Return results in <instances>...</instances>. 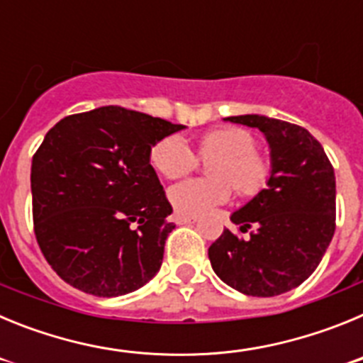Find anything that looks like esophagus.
I'll return each instance as SVG.
<instances>
[{
  "label": "esophagus",
  "mask_w": 363,
  "mask_h": 363,
  "mask_svg": "<svg viewBox=\"0 0 363 363\" xmlns=\"http://www.w3.org/2000/svg\"><path fill=\"white\" fill-rule=\"evenodd\" d=\"M174 223L178 225H187V223H196L198 218L196 216H187V214H182V213H174Z\"/></svg>",
  "instance_id": "1"
}]
</instances>
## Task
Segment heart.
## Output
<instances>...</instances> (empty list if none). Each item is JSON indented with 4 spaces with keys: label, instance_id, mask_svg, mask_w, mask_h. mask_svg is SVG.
Listing matches in <instances>:
<instances>
[{
    "label": "heart",
    "instance_id": "obj_1",
    "mask_svg": "<svg viewBox=\"0 0 363 363\" xmlns=\"http://www.w3.org/2000/svg\"><path fill=\"white\" fill-rule=\"evenodd\" d=\"M200 158L209 160L205 171L211 178L185 179L169 189V201L178 213L198 216L225 203L233 187L240 196H252L269 178V162L256 150V140L240 127H220L198 142ZM150 165L167 179L187 174L196 158L179 136H167L150 149Z\"/></svg>",
    "mask_w": 363,
    "mask_h": 363
}]
</instances>
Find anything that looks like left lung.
Returning a JSON list of instances; mask_svg holds the SVG:
<instances>
[{"mask_svg":"<svg viewBox=\"0 0 363 363\" xmlns=\"http://www.w3.org/2000/svg\"><path fill=\"white\" fill-rule=\"evenodd\" d=\"M259 129L271 147V178L230 214L238 236L225 229L209 247L214 272L247 296H278L318 267L335 234V169L320 142L289 121L245 114L225 118Z\"/></svg>","mask_w":363,"mask_h":363,"instance_id":"1","label":"left lung"}]
</instances>
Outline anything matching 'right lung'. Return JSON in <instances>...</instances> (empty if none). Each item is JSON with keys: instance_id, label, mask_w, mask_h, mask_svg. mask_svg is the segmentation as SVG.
Masks as SVG:
<instances>
[{"instance_id": "right-lung-1", "label": "right lung", "mask_w": 363, "mask_h": 363, "mask_svg": "<svg viewBox=\"0 0 363 363\" xmlns=\"http://www.w3.org/2000/svg\"><path fill=\"white\" fill-rule=\"evenodd\" d=\"M182 129L108 105L63 118L47 133L32 158V218L38 245L62 280L112 298L160 271L174 223L149 156Z\"/></svg>"}]
</instances>
